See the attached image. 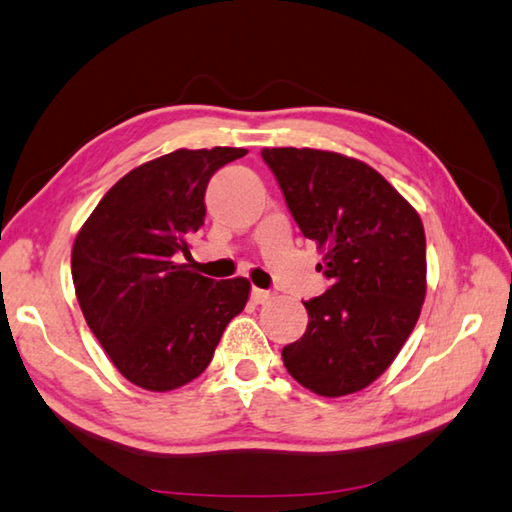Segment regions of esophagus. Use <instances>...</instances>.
<instances>
[{
    "mask_svg": "<svg viewBox=\"0 0 512 512\" xmlns=\"http://www.w3.org/2000/svg\"><path fill=\"white\" fill-rule=\"evenodd\" d=\"M270 297H273V293H270V290H262V288L250 290V299H253L255 304H266V302H270Z\"/></svg>",
    "mask_w": 512,
    "mask_h": 512,
    "instance_id": "esophagus-1",
    "label": "esophagus"
}]
</instances>
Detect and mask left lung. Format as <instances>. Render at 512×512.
I'll list each match as a JSON object with an SVG mask.
<instances>
[{
  "label": "left lung",
  "instance_id": "8db88e82",
  "mask_svg": "<svg viewBox=\"0 0 512 512\" xmlns=\"http://www.w3.org/2000/svg\"><path fill=\"white\" fill-rule=\"evenodd\" d=\"M304 237L324 248L330 279L304 302L308 326L282 359L304 388L342 397L393 364L422 313L426 235L417 210L375 168L313 148H264Z\"/></svg>",
  "mask_w": 512,
  "mask_h": 512
}]
</instances>
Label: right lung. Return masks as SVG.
Returning <instances> with one entry per match:
<instances>
[{"instance_id":"1","label":"right lung","mask_w":512,"mask_h":512,"mask_svg":"<svg viewBox=\"0 0 512 512\" xmlns=\"http://www.w3.org/2000/svg\"><path fill=\"white\" fill-rule=\"evenodd\" d=\"M246 153L179 148L137 166L75 237L79 308L110 362L139 388L166 393L202 375L248 302V279L215 282L179 259H190L188 239L204 224L210 177Z\"/></svg>"}]
</instances>
